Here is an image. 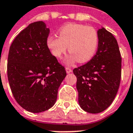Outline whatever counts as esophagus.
I'll return each mask as SVG.
<instances>
[{"instance_id":"1","label":"esophagus","mask_w":133,"mask_h":133,"mask_svg":"<svg viewBox=\"0 0 133 133\" xmlns=\"http://www.w3.org/2000/svg\"><path fill=\"white\" fill-rule=\"evenodd\" d=\"M65 70H66V72L68 74L70 73V72H72V69L70 68H65Z\"/></svg>"}]
</instances>
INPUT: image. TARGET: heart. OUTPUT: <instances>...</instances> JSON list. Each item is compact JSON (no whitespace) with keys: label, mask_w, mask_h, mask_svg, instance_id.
Wrapping results in <instances>:
<instances>
[{"label":"heart","mask_w":133,"mask_h":133,"mask_svg":"<svg viewBox=\"0 0 133 133\" xmlns=\"http://www.w3.org/2000/svg\"><path fill=\"white\" fill-rule=\"evenodd\" d=\"M59 37L50 35L46 39V45L52 55L61 58L67 51L70 55L67 63L77 60L78 63L89 61L94 55L98 44V35L94 28L84 24L69 23L59 31Z\"/></svg>","instance_id":"1"}]
</instances>
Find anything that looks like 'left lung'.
<instances>
[{
    "label": "left lung",
    "mask_w": 133,
    "mask_h": 133,
    "mask_svg": "<svg viewBox=\"0 0 133 133\" xmlns=\"http://www.w3.org/2000/svg\"><path fill=\"white\" fill-rule=\"evenodd\" d=\"M98 46L92 59L73 70L77 78L80 107L86 112L107 109L117 94L122 74V58L117 42L104 28L98 31Z\"/></svg>",
    "instance_id": "left-lung-1"
}]
</instances>
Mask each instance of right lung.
<instances>
[{
    "label": "right lung",
    "mask_w": 133,
    "mask_h": 133,
    "mask_svg": "<svg viewBox=\"0 0 133 133\" xmlns=\"http://www.w3.org/2000/svg\"><path fill=\"white\" fill-rule=\"evenodd\" d=\"M50 30L44 22L30 24L11 45L7 76L18 104L28 111L40 113L55 104L58 89L66 76L46 45Z\"/></svg>",
    "instance_id": "1"
}]
</instances>
